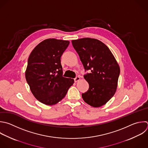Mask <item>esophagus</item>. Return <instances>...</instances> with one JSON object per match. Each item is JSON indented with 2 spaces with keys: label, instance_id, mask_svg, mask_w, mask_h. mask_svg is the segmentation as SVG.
Instances as JSON below:
<instances>
[{
  "label": "esophagus",
  "instance_id": "34e87169",
  "mask_svg": "<svg viewBox=\"0 0 148 148\" xmlns=\"http://www.w3.org/2000/svg\"><path fill=\"white\" fill-rule=\"evenodd\" d=\"M80 80V77L79 76H76V77L74 79V80H75V82H78V81Z\"/></svg>",
  "mask_w": 148,
  "mask_h": 148
}]
</instances>
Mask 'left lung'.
I'll return each instance as SVG.
<instances>
[{"label": "left lung", "instance_id": "obj_1", "mask_svg": "<svg viewBox=\"0 0 148 148\" xmlns=\"http://www.w3.org/2000/svg\"><path fill=\"white\" fill-rule=\"evenodd\" d=\"M85 71L84 78L89 84L82 94L84 102L97 108L105 105L115 94L120 68L109 49L102 42L91 38L72 41Z\"/></svg>", "mask_w": 148, "mask_h": 148}]
</instances>
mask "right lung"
<instances>
[{
  "label": "right lung",
  "mask_w": 148,
  "mask_h": 148,
  "mask_svg": "<svg viewBox=\"0 0 148 148\" xmlns=\"http://www.w3.org/2000/svg\"><path fill=\"white\" fill-rule=\"evenodd\" d=\"M69 45L67 40L48 39L37 45L28 58L27 82L34 97L44 104L58 103L74 83L62 76L61 57Z\"/></svg>",
  "instance_id": "obj_1"
}]
</instances>
